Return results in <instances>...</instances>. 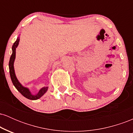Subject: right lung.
I'll list each match as a JSON object with an SVG mask.
<instances>
[{
  "label": "right lung",
  "mask_w": 133,
  "mask_h": 133,
  "mask_svg": "<svg viewBox=\"0 0 133 133\" xmlns=\"http://www.w3.org/2000/svg\"><path fill=\"white\" fill-rule=\"evenodd\" d=\"M19 37H17L16 42L14 43V45H12V54L11 56H10V61H9V72H10V78H11L12 82L14 86L16 87V88L17 89V91L24 96V97L26 98L29 99L30 100H36L40 98L46 92V91L48 89V87H44L42 89H40L39 92L37 93L36 95H32L30 91L29 90L28 88H25V87L22 86L21 84L19 82V81L17 79L16 74H15L14 68V62L15 58H16V47L19 45Z\"/></svg>",
  "instance_id": "right-lung-1"
}]
</instances>
